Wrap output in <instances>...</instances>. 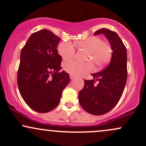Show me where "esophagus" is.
<instances>
[{"label":"esophagus","mask_w":146,"mask_h":146,"mask_svg":"<svg viewBox=\"0 0 146 146\" xmlns=\"http://www.w3.org/2000/svg\"><path fill=\"white\" fill-rule=\"evenodd\" d=\"M70 78H71V80H73V79L75 78V76H73V75H70Z\"/></svg>","instance_id":"obj_1"}]
</instances>
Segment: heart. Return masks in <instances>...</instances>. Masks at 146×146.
<instances>
[{"instance_id":"b5f03b06","label":"heart","mask_w":146,"mask_h":146,"mask_svg":"<svg viewBox=\"0 0 146 146\" xmlns=\"http://www.w3.org/2000/svg\"><path fill=\"white\" fill-rule=\"evenodd\" d=\"M75 44L79 48L86 50L88 53L86 60L91 61L96 66H102L105 64L111 56V46L107 42L102 41V38L99 36L88 37L86 39L76 42ZM58 51L64 61H69L73 59L75 53L74 47L69 42L60 43L58 47ZM91 63L70 62L65 64L64 68L69 74L74 76H81L92 71L93 64Z\"/></svg>"}]
</instances>
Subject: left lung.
<instances>
[{
  "label": "left lung",
  "instance_id": "8db88e82",
  "mask_svg": "<svg viewBox=\"0 0 146 146\" xmlns=\"http://www.w3.org/2000/svg\"><path fill=\"white\" fill-rule=\"evenodd\" d=\"M104 34L109 41L113 53L108 66L93 73V79L84 80L79 93V102L87 113L101 115L111 110L119 101L127 80V51L117 33L102 28L94 35ZM98 83L96 84V82Z\"/></svg>",
  "mask_w": 146,
  "mask_h": 146
}]
</instances>
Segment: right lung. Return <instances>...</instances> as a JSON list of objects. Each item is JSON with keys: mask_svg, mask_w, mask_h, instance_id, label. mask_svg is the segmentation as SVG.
Here are the masks:
<instances>
[{"mask_svg": "<svg viewBox=\"0 0 146 146\" xmlns=\"http://www.w3.org/2000/svg\"><path fill=\"white\" fill-rule=\"evenodd\" d=\"M60 40L49 30L42 29L32 33L22 48L18 89L27 104L38 113L54 109L70 82L68 73L61 71L57 49Z\"/></svg>", "mask_w": 146, "mask_h": 146, "instance_id": "add662e5", "label": "right lung"}]
</instances>
